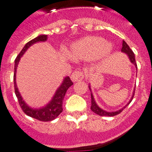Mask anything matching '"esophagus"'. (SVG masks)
Instances as JSON below:
<instances>
[{"label":"esophagus","mask_w":152,"mask_h":152,"mask_svg":"<svg viewBox=\"0 0 152 152\" xmlns=\"http://www.w3.org/2000/svg\"><path fill=\"white\" fill-rule=\"evenodd\" d=\"M84 78V74L80 71H75L71 75V79L73 82H77L79 80H81Z\"/></svg>","instance_id":"1"}]
</instances>
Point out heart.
Returning <instances> with one entry per match:
<instances>
[{"label":"heart","instance_id":"b5f03b06","mask_svg":"<svg viewBox=\"0 0 152 152\" xmlns=\"http://www.w3.org/2000/svg\"><path fill=\"white\" fill-rule=\"evenodd\" d=\"M113 45L98 36H86L74 42L70 45L69 54L63 51L65 59L93 60L107 56L112 52Z\"/></svg>","mask_w":152,"mask_h":152}]
</instances>
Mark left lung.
Segmentation results:
<instances>
[{"label": "left lung", "mask_w": 152, "mask_h": 152, "mask_svg": "<svg viewBox=\"0 0 152 152\" xmlns=\"http://www.w3.org/2000/svg\"><path fill=\"white\" fill-rule=\"evenodd\" d=\"M121 52H123V53H125V54L127 55V56L129 57V59L130 62H131L132 64H133L137 69V64H136V62H135V55H134L133 52L132 51V49H130L129 46L127 45V43H126L125 41H123V46H122ZM89 89H90V91H91V110L100 116H116V115H117V114L120 113L123 111V109L126 108V107H127V106H128L130 103H131L132 100L133 99L135 88H134L133 92H132V95L129 101L127 103V104H126V105H125L123 107H122L121 109H119V110L113 111V112H108V111H106V110H103L102 108H100V107H99L97 104H96V102L95 101V99H94V94H93L92 91H91V84H89Z\"/></svg>", "instance_id": "1"}]
</instances>
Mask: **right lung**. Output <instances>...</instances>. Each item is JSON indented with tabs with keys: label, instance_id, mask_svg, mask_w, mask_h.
<instances>
[{
	"label": "right lung",
	"instance_id": "add662e5",
	"mask_svg": "<svg viewBox=\"0 0 152 152\" xmlns=\"http://www.w3.org/2000/svg\"><path fill=\"white\" fill-rule=\"evenodd\" d=\"M47 39H48V36L47 35H39L37 37L28 42L27 43L24 45V47L23 48L21 52H20V54L16 58L15 61H14L15 64H14V75H13V82H14V89H15L16 96L18 99L19 103H20V106L22 108L23 111L27 116L42 122L52 121V120L56 119L62 112V103L63 100H64V95L66 94V91H68V88L73 84V83H72V81L68 76L64 77L61 85L57 88V90L55 92V94L52 96V100L43 107H39V108H34V107H29L23 99L20 93L18 90V88H17V80H16L17 76L16 75H17V69L19 62H20V60L21 57L24 55V53L26 52V50L29 49V47L32 46L33 44L40 42H45Z\"/></svg>",
	"mask_w": 152,
	"mask_h": 152
}]
</instances>
